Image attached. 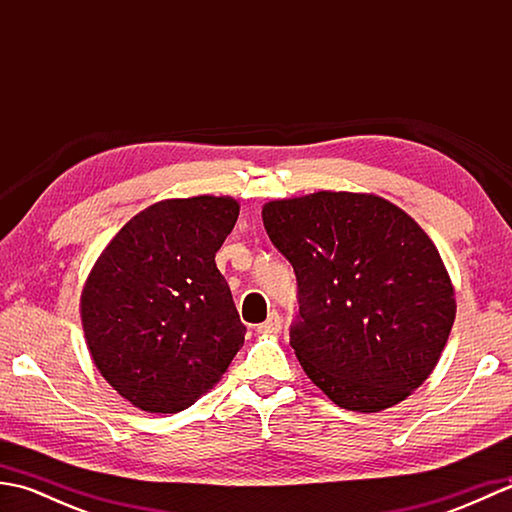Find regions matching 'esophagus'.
Here are the masks:
<instances>
[{
	"label": "esophagus",
	"mask_w": 512,
	"mask_h": 512,
	"mask_svg": "<svg viewBox=\"0 0 512 512\" xmlns=\"http://www.w3.org/2000/svg\"><path fill=\"white\" fill-rule=\"evenodd\" d=\"M257 332L259 334H279L281 332V317L277 312H270L268 314V319L264 321V323H259V328H257Z\"/></svg>",
	"instance_id": "obj_1"
}]
</instances>
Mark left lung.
Listing matches in <instances>:
<instances>
[{
  "instance_id": "1",
  "label": "left lung",
  "mask_w": 512,
  "mask_h": 512,
  "mask_svg": "<svg viewBox=\"0 0 512 512\" xmlns=\"http://www.w3.org/2000/svg\"><path fill=\"white\" fill-rule=\"evenodd\" d=\"M270 242L295 268L290 345L334 405H398L438 365L455 292L436 244L372 193L319 191L262 209Z\"/></svg>"
}]
</instances>
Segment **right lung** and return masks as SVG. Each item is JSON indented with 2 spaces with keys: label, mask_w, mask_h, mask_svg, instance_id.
<instances>
[{
  "label": "right lung",
  "mask_w": 512,
  "mask_h": 512,
  "mask_svg": "<svg viewBox=\"0 0 512 512\" xmlns=\"http://www.w3.org/2000/svg\"><path fill=\"white\" fill-rule=\"evenodd\" d=\"M239 204L198 195L134 215L96 259L81 295L85 343L101 376L134 407H191L244 345L215 253Z\"/></svg>",
  "instance_id": "right-lung-1"
}]
</instances>
